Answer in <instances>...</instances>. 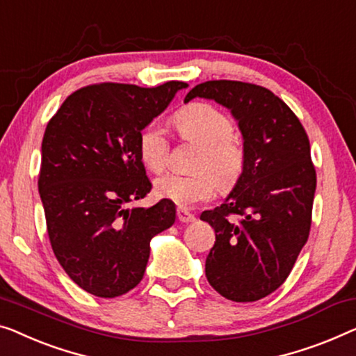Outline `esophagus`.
<instances>
[{"mask_svg": "<svg viewBox=\"0 0 356 356\" xmlns=\"http://www.w3.org/2000/svg\"><path fill=\"white\" fill-rule=\"evenodd\" d=\"M177 215H178V220L181 221V223H191V221L195 220V216L193 213H189L188 210H184V209H178Z\"/></svg>", "mask_w": 356, "mask_h": 356, "instance_id": "obj_1", "label": "esophagus"}]
</instances>
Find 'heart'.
Masks as SVG:
<instances>
[{
  "label": "heart",
  "mask_w": 356,
  "mask_h": 356,
  "mask_svg": "<svg viewBox=\"0 0 356 356\" xmlns=\"http://www.w3.org/2000/svg\"><path fill=\"white\" fill-rule=\"evenodd\" d=\"M175 127L184 141L199 146L191 175H163L156 181L159 197L181 209L212 197L216 186L229 191L245 168V149L236 138L234 122L207 102H193L175 114ZM138 154L149 172L161 173L167 165L168 140L157 123H149L138 138Z\"/></svg>",
  "instance_id": "heart-1"
}]
</instances>
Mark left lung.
<instances>
[{
	"label": "left lung",
	"instance_id": "1",
	"mask_svg": "<svg viewBox=\"0 0 356 356\" xmlns=\"http://www.w3.org/2000/svg\"><path fill=\"white\" fill-rule=\"evenodd\" d=\"M238 120L245 168L225 202L200 220L215 229L205 260L210 286L233 302H255L287 280L310 234L316 172L297 115L264 86L210 80L191 90Z\"/></svg>",
	"mask_w": 356,
	"mask_h": 356
}]
</instances>
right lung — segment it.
Returning <instances> with one entry per match:
<instances>
[{
  "label": "right lung",
  "instance_id": "add662e5",
  "mask_svg": "<svg viewBox=\"0 0 356 356\" xmlns=\"http://www.w3.org/2000/svg\"><path fill=\"white\" fill-rule=\"evenodd\" d=\"M184 81L156 88L97 83L76 90L48 122L38 191L51 247L81 289L114 298L140 284L149 242L177 218L172 200L130 209L146 197L138 138Z\"/></svg>",
  "mask_w": 356,
  "mask_h": 356
}]
</instances>
